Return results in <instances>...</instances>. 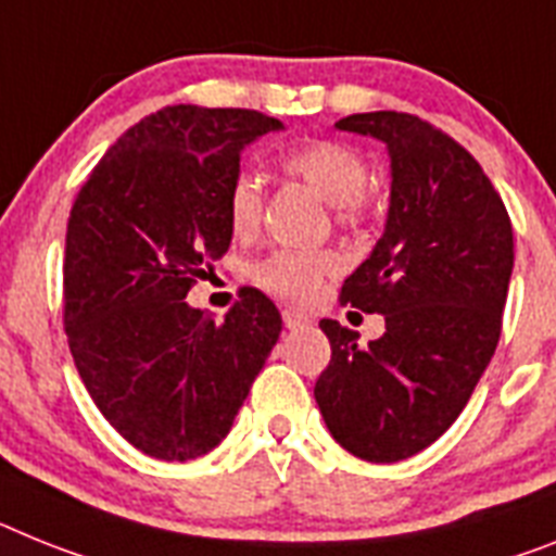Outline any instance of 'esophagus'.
<instances>
[{
    "mask_svg": "<svg viewBox=\"0 0 556 556\" xmlns=\"http://www.w3.org/2000/svg\"><path fill=\"white\" fill-rule=\"evenodd\" d=\"M282 321H286L288 330H296L305 328L307 321H311V316H307L305 311H300V307H286V311H282Z\"/></svg>",
    "mask_w": 556,
    "mask_h": 556,
    "instance_id": "34e87169",
    "label": "esophagus"
}]
</instances>
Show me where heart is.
<instances>
[{
    "label": "heart",
    "instance_id": "obj_1",
    "mask_svg": "<svg viewBox=\"0 0 556 556\" xmlns=\"http://www.w3.org/2000/svg\"><path fill=\"white\" fill-rule=\"evenodd\" d=\"M282 169L314 189L333 206L336 220L356 223L367 208L365 186L370 177L367 157L358 149L339 141H311L286 155ZM265 191L254 172L242 169L231 177L226 191V217L235 237H254L263 223ZM339 270V256L328 249L293 251L277 249L251 265V279L282 300H311L316 288Z\"/></svg>",
    "mask_w": 556,
    "mask_h": 556
}]
</instances>
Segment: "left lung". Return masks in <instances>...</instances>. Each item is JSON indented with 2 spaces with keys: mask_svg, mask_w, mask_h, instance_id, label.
I'll return each mask as SVG.
<instances>
[{
  "mask_svg": "<svg viewBox=\"0 0 556 556\" xmlns=\"http://www.w3.org/2000/svg\"><path fill=\"white\" fill-rule=\"evenodd\" d=\"M336 129L390 152L384 235L342 286V305L384 316V336L365 348L321 319L330 365L314 395L336 444L395 464L444 435L492 362L515 237L480 163L418 115L358 112Z\"/></svg>",
  "mask_w": 556,
  "mask_h": 556,
  "instance_id": "8db88e82",
  "label": "left lung"
}]
</instances>
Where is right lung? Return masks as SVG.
I'll use <instances>...</instances> for the list:
<instances>
[{
	"mask_svg": "<svg viewBox=\"0 0 556 556\" xmlns=\"http://www.w3.org/2000/svg\"><path fill=\"white\" fill-rule=\"evenodd\" d=\"M277 129L256 110L163 106L106 149L70 208V353L101 415L149 458L220 444L279 339L282 316L256 288L223 321L186 302L231 245L242 149Z\"/></svg>",
	"mask_w": 556,
	"mask_h": 556,
	"instance_id": "right-lung-1",
	"label": "right lung"
}]
</instances>
